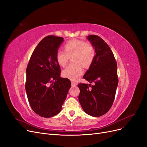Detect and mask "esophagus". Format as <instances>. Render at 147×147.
I'll list each match as a JSON object with an SVG mask.
<instances>
[{
  "label": "esophagus",
  "mask_w": 147,
  "mask_h": 147,
  "mask_svg": "<svg viewBox=\"0 0 147 147\" xmlns=\"http://www.w3.org/2000/svg\"><path fill=\"white\" fill-rule=\"evenodd\" d=\"M71 84H72V86H77V85L78 84L77 83H75V82H71Z\"/></svg>",
  "instance_id": "34e87169"
}]
</instances>
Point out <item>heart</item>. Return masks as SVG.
I'll list each match as a JSON object with an SVG mask.
<instances>
[{
    "label": "heart",
    "instance_id": "heart-1",
    "mask_svg": "<svg viewBox=\"0 0 147 147\" xmlns=\"http://www.w3.org/2000/svg\"><path fill=\"white\" fill-rule=\"evenodd\" d=\"M65 52L59 50L56 54V60L61 67H65L69 62L70 57H72L74 63L63 70L64 77L73 81H77L83 74V67L88 66L94 58L95 51L93 47L89 44L78 39L69 41L64 45Z\"/></svg>",
    "mask_w": 147,
    "mask_h": 147
}]
</instances>
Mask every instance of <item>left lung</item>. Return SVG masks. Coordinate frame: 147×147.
Instances as JSON below:
<instances>
[{"instance_id":"left-lung-1","label":"left lung","mask_w":147,"mask_h":147,"mask_svg":"<svg viewBox=\"0 0 147 147\" xmlns=\"http://www.w3.org/2000/svg\"><path fill=\"white\" fill-rule=\"evenodd\" d=\"M87 39L96 55L83 78L95 84L89 89L88 84H78V100L86 113L100 117L107 113L113 104L119 82L117 65L112 50L104 40L97 35H89Z\"/></svg>"}]
</instances>
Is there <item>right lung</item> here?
<instances>
[{"instance_id": "obj_1", "label": "right lung", "mask_w": 147, "mask_h": 147, "mask_svg": "<svg viewBox=\"0 0 147 147\" xmlns=\"http://www.w3.org/2000/svg\"><path fill=\"white\" fill-rule=\"evenodd\" d=\"M63 38L47 36L35 48L26 70L25 90L34 112L42 117L58 114L66 98L71 83L60 77L56 54Z\"/></svg>"}]
</instances>
